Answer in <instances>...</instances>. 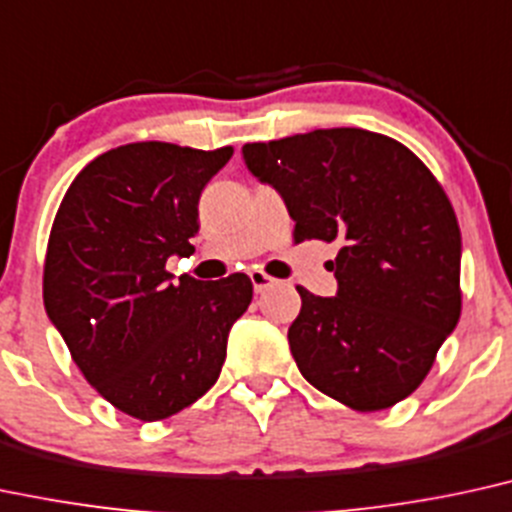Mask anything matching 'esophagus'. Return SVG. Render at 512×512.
Segmentation results:
<instances>
[{
  "label": "esophagus",
  "instance_id": "obj_1",
  "mask_svg": "<svg viewBox=\"0 0 512 512\" xmlns=\"http://www.w3.org/2000/svg\"><path fill=\"white\" fill-rule=\"evenodd\" d=\"M250 281H252V288H255V293H264V291H267V288H272L274 283H276V279H272V276H269V274L260 272V269H252Z\"/></svg>",
  "mask_w": 512,
  "mask_h": 512
}]
</instances>
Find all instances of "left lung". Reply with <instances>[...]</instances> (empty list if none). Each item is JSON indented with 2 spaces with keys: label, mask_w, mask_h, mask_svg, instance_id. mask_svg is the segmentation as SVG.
<instances>
[{
  "label": "left lung",
  "mask_w": 512,
  "mask_h": 512,
  "mask_svg": "<svg viewBox=\"0 0 512 512\" xmlns=\"http://www.w3.org/2000/svg\"><path fill=\"white\" fill-rule=\"evenodd\" d=\"M279 190L293 240L336 243V298L298 286L288 329L300 374L357 412L408 398L460 319V226L446 190L408 147L362 128L243 145Z\"/></svg>",
  "instance_id": "8db88e82"
}]
</instances>
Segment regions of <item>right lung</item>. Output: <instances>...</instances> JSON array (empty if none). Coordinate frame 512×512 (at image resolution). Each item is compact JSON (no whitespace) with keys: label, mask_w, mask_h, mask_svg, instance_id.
I'll return each instance as SVG.
<instances>
[{"label":"right lung","mask_w":512,"mask_h":512,"mask_svg":"<svg viewBox=\"0 0 512 512\" xmlns=\"http://www.w3.org/2000/svg\"><path fill=\"white\" fill-rule=\"evenodd\" d=\"M231 155L121 145L73 178L54 217L45 310L88 384L135 420H164L212 389L252 300L245 274L174 283L166 272L171 255L193 252L202 188Z\"/></svg>","instance_id":"1"}]
</instances>
